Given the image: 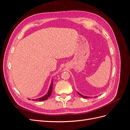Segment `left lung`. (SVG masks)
<instances>
[{
  "instance_id": "8db88e82",
  "label": "left lung",
  "mask_w": 130,
  "mask_h": 130,
  "mask_svg": "<svg viewBox=\"0 0 130 130\" xmlns=\"http://www.w3.org/2000/svg\"><path fill=\"white\" fill-rule=\"evenodd\" d=\"M77 93L79 95H80L81 97L84 98H85V99H87V98H92V97H90V96H85L84 95H82V94H81V93H80L78 92H77Z\"/></svg>"
}]
</instances>
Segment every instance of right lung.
<instances>
[{
  "label": "right lung",
  "mask_w": 130,
  "mask_h": 130,
  "mask_svg": "<svg viewBox=\"0 0 130 130\" xmlns=\"http://www.w3.org/2000/svg\"><path fill=\"white\" fill-rule=\"evenodd\" d=\"M53 79L52 80V81H51V84H50V87H49V88L48 89V92H47V93L45 94V95H43V96L42 97H40V98H37L36 99H32V101H44L45 100H46L49 97H50V96L51 95V94H52V89H53ZM29 100H30V99H29Z\"/></svg>",
  "instance_id": "1"
}]
</instances>
